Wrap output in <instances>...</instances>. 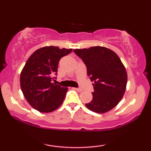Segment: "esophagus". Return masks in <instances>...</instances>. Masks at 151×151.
Listing matches in <instances>:
<instances>
[{"label": "esophagus", "instance_id": "obj_1", "mask_svg": "<svg viewBox=\"0 0 151 151\" xmlns=\"http://www.w3.org/2000/svg\"><path fill=\"white\" fill-rule=\"evenodd\" d=\"M76 90H77L78 91H79V92H81V91H83V89H81V88H74Z\"/></svg>", "mask_w": 151, "mask_h": 151}]
</instances>
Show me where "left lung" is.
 Here are the masks:
<instances>
[{
  "instance_id": "1",
  "label": "left lung",
  "mask_w": 151,
  "mask_h": 151,
  "mask_svg": "<svg viewBox=\"0 0 151 151\" xmlns=\"http://www.w3.org/2000/svg\"><path fill=\"white\" fill-rule=\"evenodd\" d=\"M74 52L85 64L88 77L93 81V99L86 106L99 114L114 108L124 96L127 84L126 68L119 56L100 46L76 49Z\"/></svg>"
}]
</instances>
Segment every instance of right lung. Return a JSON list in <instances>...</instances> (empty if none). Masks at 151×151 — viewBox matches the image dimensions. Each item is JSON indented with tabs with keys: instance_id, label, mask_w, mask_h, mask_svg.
<instances>
[{
	"instance_id": "right-lung-1",
	"label": "right lung",
	"mask_w": 151,
	"mask_h": 151,
	"mask_svg": "<svg viewBox=\"0 0 151 151\" xmlns=\"http://www.w3.org/2000/svg\"><path fill=\"white\" fill-rule=\"evenodd\" d=\"M72 49L47 46L32 53L20 74V87L27 102L38 111L49 113L62 105L68 88L52 83L59 61Z\"/></svg>"
}]
</instances>
